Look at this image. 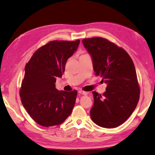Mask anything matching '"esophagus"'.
Listing matches in <instances>:
<instances>
[{"instance_id":"esophagus-1","label":"esophagus","mask_w":155,"mask_h":155,"mask_svg":"<svg viewBox=\"0 0 155 155\" xmlns=\"http://www.w3.org/2000/svg\"><path fill=\"white\" fill-rule=\"evenodd\" d=\"M78 93H80V94H83V95H86V94H87V92L84 91H79Z\"/></svg>"}]
</instances>
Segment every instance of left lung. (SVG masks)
Wrapping results in <instances>:
<instances>
[{
	"label": "left lung",
	"mask_w": 155,
	"mask_h": 155,
	"mask_svg": "<svg viewBox=\"0 0 155 155\" xmlns=\"http://www.w3.org/2000/svg\"><path fill=\"white\" fill-rule=\"evenodd\" d=\"M96 76L107 84L101 95L93 91L90 115L99 126L113 128L124 123L137 106L140 89L134 63L124 49L103 38L83 39Z\"/></svg>",
	"instance_id": "obj_1"
}]
</instances>
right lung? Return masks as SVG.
I'll return each instance as SVG.
<instances>
[{
	"mask_svg": "<svg viewBox=\"0 0 155 155\" xmlns=\"http://www.w3.org/2000/svg\"><path fill=\"white\" fill-rule=\"evenodd\" d=\"M80 40L52 41L36 51L25 66L19 94L33 120L41 126L59 125L71 114L76 90L59 91L57 78H61L68 59L77 50Z\"/></svg>",
	"mask_w": 155,
	"mask_h": 155,
	"instance_id": "right-lung-1",
	"label": "right lung"
}]
</instances>
